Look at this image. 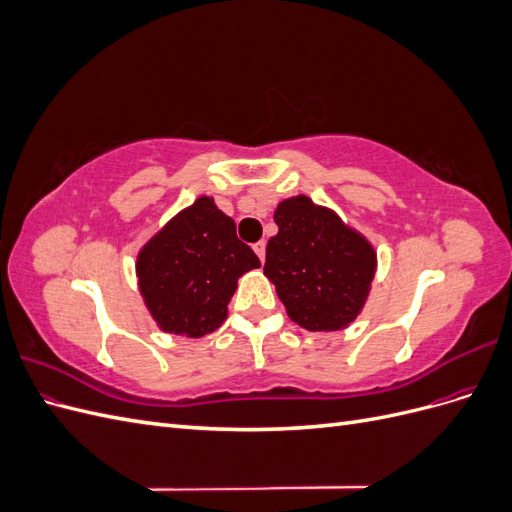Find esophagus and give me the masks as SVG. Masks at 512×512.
Listing matches in <instances>:
<instances>
[{"label": "esophagus", "mask_w": 512, "mask_h": 512, "mask_svg": "<svg viewBox=\"0 0 512 512\" xmlns=\"http://www.w3.org/2000/svg\"><path fill=\"white\" fill-rule=\"evenodd\" d=\"M254 252H256V256L260 258V262H265V254H267V243H265V241H258V243H254Z\"/></svg>", "instance_id": "obj_1"}]
</instances>
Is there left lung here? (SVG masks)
I'll return each mask as SVG.
<instances>
[{
	"mask_svg": "<svg viewBox=\"0 0 512 512\" xmlns=\"http://www.w3.org/2000/svg\"><path fill=\"white\" fill-rule=\"evenodd\" d=\"M265 275L292 322L307 331H342L363 312L378 254L359 230L299 194L277 205Z\"/></svg>",
	"mask_w": 512,
	"mask_h": 512,
	"instance_id": "8db88e82",
	"label": "left lung"
}]
</instances>
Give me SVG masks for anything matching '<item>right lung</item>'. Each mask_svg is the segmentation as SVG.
<instances>
[{"mask_svg":"<svg viewBox=\"0 0 512 512\" xmlns=\"http://www.w3.org/2000/svg\"><path fill=\"white\" fill-rule=\"evenodd\" d=\"M258 267L211 196L173 215L136 256L138 290L158 329L190 339L220 327L239 277Z\"/></svg>","mask_w":512,"mask_h":512,"instance_id":"1","label":"right lung"}]
</instances>
